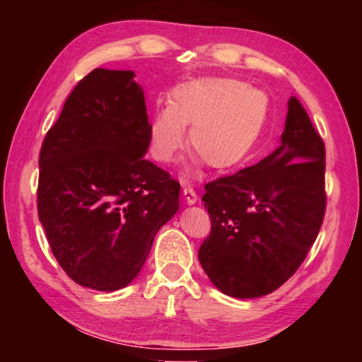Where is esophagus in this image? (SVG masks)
Listing matches in <instances>:
<instances>
[{"instance_id": "esophagus-1", "label": "esophagus", "mask_w": 362, "mask_h": 362, "mask_svg": "<svg viewBox=\"0 0 362 362\" xmlns=\"http://www.w3.org/2000/svg\"><path fill=\"white\" fill-rule=\"evenodd\" d=\"M183 198H185L187 204H194L198 201V194H196L193 187L188 185V183H183Z\"/></svg>"}]
</instances>
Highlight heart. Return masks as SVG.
Returning <instances> with one entry per match:
<instances>
[{"instance_id": "b5f03b06", "label": "heart", "mask_w": 362, "mask_h": 362, "mask_svg": "<svg viewBox=\"0 0 362 362\" xmlns=\"http://www.w3.org/2000/svg\"><path fill=\"white\" fill-rule=\"evenodd\" d=\"M268 97L236 79L199 78L170 90L166 108L150 122L151 151L170 163L185 142L207 166L228 170L246 159L268 118Z\"/></svg>"}]
</instances>
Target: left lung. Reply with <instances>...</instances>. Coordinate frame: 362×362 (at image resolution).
Masks as SVG:
<instances>
[{"mask_svg":"<svg viewBox=\"0 0 362 362\" xmlns=\"http://www.w3.org/2000/svg\"><path fill=\"white\" fill-rule=\"evenodd\" d=\"M324 173L326 146L302 103L291 97L278 148L204 187L212 226L198 259L220 292L262 297L297 272L326 214Z\"/></svg>","mask_w":362,"mask_h":362,"instance_id":"1","label":"left lung"}]
</instances>
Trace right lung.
Returning a JSON list of instances; mask_svg holds the SVG:
<instances>
[{"label": "right lung", "mask_w": 362, "mask_h": 362, "mask_svg": "<svg viewBox=\"0 0 362 362\" xmlns=\"http://www.w3.org/2000/svg\"><path fill=\"white\" fill-rule=\"evenodd\" d=\"M134 76H84L40 151L36 201L49 246L75 283L103 292L132 283L179 209L180 183L144 159L150 122Z\"/></svg>", "instance_id": "obj_1"}]
</instances>
